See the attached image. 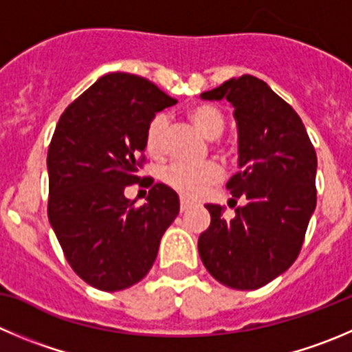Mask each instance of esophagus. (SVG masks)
I'll list each match as a JSON object with an SVG mask.
<instances>
[{
  "label": "esophagus",
  "mask_w": 352,
  "mask_h": 352,
  "mask_svg": "<svg viewBox=\"0 0 352 352\" xmlns=\"http://www.w3.org/2000/svg\"><path fill=\"white\" fill-rule=\"evenodd\" d=\"M192 206L193 204L188 202V200H185V199H182V202H179V209H182V212H186L188 209H192Z\"/></svg>",
  "instance_id": "34e87169"
}]
</instances>
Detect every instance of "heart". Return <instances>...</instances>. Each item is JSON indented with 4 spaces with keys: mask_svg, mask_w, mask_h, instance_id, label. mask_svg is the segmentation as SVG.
Wrapping results in <instances>:
<instances>
[{
    "mask_svg": "<svg viewBox=\"0 0 352 352\" xmlns=\"http://www.w3.org/2000/svg\"><path fill=\"white\" fill-rule=\"evenodd\" d=\"M188 120L207 140L219 138L226 126L224 113L209 103H199V105L192 107L188 110ZM164 131H166L164 117H153L145 131V152L152 159H160L164 155V150H166ZM219 179L221 169L212 162L200 164V166L173 164L162 173V182L185 199H199L204 193L209 192L214 185H217Z\"/></svg>",
    "mask_w": 352,
    "mask_h": 352,
    "instance_id": "b5f03b06",
    "label": "heart"
}]
</instances>
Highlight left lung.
<instances>
[{
  "label": "left lung",
  "instance_id": "left-lung-1",
  "mask_svg": "<svg viewBox=\"0 0 352 352\" xmlns=\"http://www.w3.org/2000/svg\"><path fill=\"white\" fill-rule=\"evenodd\" d=\"M226 98L239 124V166L226 183L245 199L233 219L207 204L210 226L199 236L204 266L219 283L256 290L292 266L316 207V152L296 110L254 76L200 95Z\"/></svg>",
  "mask_w": 352,
  "mask_h": 352
}]
</instances>
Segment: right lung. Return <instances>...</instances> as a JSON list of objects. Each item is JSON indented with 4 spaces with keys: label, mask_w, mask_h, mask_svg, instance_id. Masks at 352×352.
<instances>
[{
    "label": "right lung",
    "mask_w": 352,
    "mask_h": 352,
    "mask_svg": "<svg viewBox=\"0 0 352 352\" xmlns=\"http://www.w3.org/2000/svg\"><path fill=\"white\" fill-rule=\"evenodd\" d=\"M176 103L135 74H107L60 116L48 148V217L63 256L91 287L128 289L145 276L179 199L162 183L136 208L126 186L140 178L145 131L157 112Z\"/></svg>",
    "instance_id": "add662e5"
}]
</instances>
